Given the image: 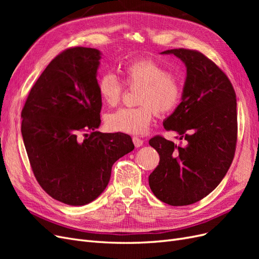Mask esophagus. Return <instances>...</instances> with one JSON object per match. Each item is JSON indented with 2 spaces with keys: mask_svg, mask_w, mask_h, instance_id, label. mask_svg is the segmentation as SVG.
Masks as SVG:
<instances>
[{
  "mask_svg": "<svg viewBox=\"0 0 259 259\" xmlns=\"http://www.w3.org/2000/svg\"><path fill=\"white\" fill-rule=\"evenodd\" d=\"M133 143H134L136 148H139L144 145V140L138 138V137H133Z\"/></svg>",
  "mask_w": 259,
  "mask_h": 259,
  "instance_id": "1",
  "label": "esophagus"
}]
</instances>
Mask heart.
<instances>
[{
	"instance_id": "b5f03b06",
	"label": "heart",
	"mask_w": 259,
	"mask_h": 259,
	"mask_svg": "<svg viewBox=\"0 0 259 259\" xmlns=\"http://www.w3.org/2000/svg\"><path fill=\"white\" fill-rule=\"evenodd\" d=\"M124 81L130 88H139L138 108H122L106 117L107 126L113 132L130 135L146 133L156 113L173 111L182 97V86L167 69L152 59L127 62L121 67ZM101 100L108 106H115L123 94V84L116 75L107 72L97 82Z\"/></svg>"
}]
</instances>
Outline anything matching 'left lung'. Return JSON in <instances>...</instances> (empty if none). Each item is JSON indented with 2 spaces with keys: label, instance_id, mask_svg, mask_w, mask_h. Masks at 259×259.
Listing matches in <instances>:
<instances>
[{
  "label": "left lung",
  "instance_id": "obj_1",
  "mask_svg": "<svg viewBox=\"0 0 259 259\" xmlns=\"http://www.w3.org/2000/svg\"><path fill=\"white\" fill-rule=\"evenodd\" d=\"M187 70L182 101L163 121L184 145L161 136L149 140L160 155L149 176L156 198L184 206L202 200L221 184L233 160L237 144V99L227 75L204 55L191 50L164 51Z\"/></svg>",
  "mask_w": 259,
  "mask_h": 259
}]
</instances>
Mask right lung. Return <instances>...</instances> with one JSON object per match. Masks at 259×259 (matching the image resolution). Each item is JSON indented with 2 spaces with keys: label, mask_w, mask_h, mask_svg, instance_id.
Instances as JSON below:
<instances>
[{
  "label": "right lung",
  "mask_w": 259,
  "mask_h": 259,
  "mask_svg": "<svg viewBox=\"0 0 259 259\" xmlns=\"http://www.w3.org/2000/svg\"><path fill=\"white\" fill-rule=\"evenodd\" d=\"M101 52L73 48L54 58L21 111V135L36 180L51 197L81 206L104 192L116 160L134 150L131 136L103 133L97 70ZM92 130L82 140V131Z\"/></svg>",
  "instance_id": "right-lung-1"
}]
</instances>
